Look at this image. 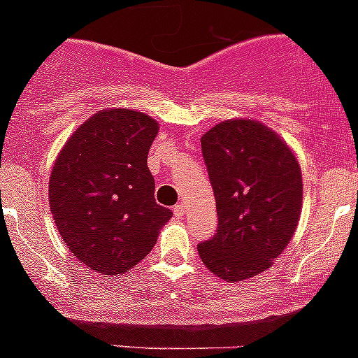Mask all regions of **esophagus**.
Returning a JSON list of instances; mask_svg holds the SVG:
<instances>
[{"label":"esophagus","instance_id":"1","mask_svg":"<svg viewBox=\"0 0 358 358\" xmlns=\"http://www.w3.org/2000/svg\"><path fill=\"white\" fill-rule=\"evenodd\" d=\"M173 213H175V216H183L185 215V204H182V202H178V204L175 206V208H173Z\"/></svg>","mask_w":358,"mask_h":358}]
</instances>
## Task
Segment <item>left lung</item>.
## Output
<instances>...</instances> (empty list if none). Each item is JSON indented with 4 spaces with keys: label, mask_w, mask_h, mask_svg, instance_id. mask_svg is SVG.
<instances>
[{
    "label": "left lung",
    "mask_w": 358,
    "mask_h": 358,
    "mask_svg": "<svg viewBox=\"0 0 358 358\" xmlns=\"http://www.w3.org/2000/svg\"><path fill=\"white\" fill-rule=\"evenodd\" d=\"M218 213L215 237L197 246L206 268L227 282L265 272L282 255L303 204L301 168L273 129L227 119L201 136Z\"/></svg>",
    "instance_id": "left-lung-1"
}]
</instances>
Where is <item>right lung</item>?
Instances as JSON below:
<instances>
[{"instance_id":"1","label":"right lung","mask_w":358,"mask_h":358,"mask_svg":"<svg viewBox=\"0 0 358 358\" xmlns=\"http://www.w3.org/2000/svg\"><path fill=\"white\" fill-rule=\"evenodd\" d=\"M157 131L143 112L99 110L53 162L48 202L57 230L78 262L103 275H122L142 262L173 216L156 202L147 166Z\"/></svg>"}]
</instances>
